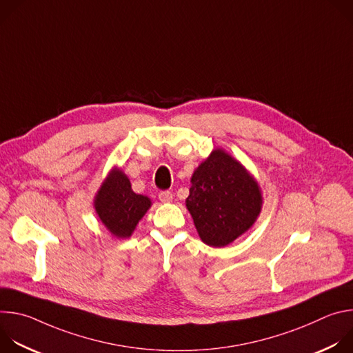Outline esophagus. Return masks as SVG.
Wrapping results in <instances>:
<instances>
[{"label": "esophagus", "instance_id": "obj_1", "mask_svg": "<svg viewBox=\"0 0 353 353\" xmlns=\"http://www.w3.org/2000/svg\"><path fill=\"white\" fill-rule=\"evenodd\" d=\"M159 199L162 201V203H170V201L173 199V194L170 191H161L159 192Z\"/></svg>", "mask_w": 353, "mask_h": 353}]
</instances>
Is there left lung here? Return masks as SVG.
Returning <instances> with one entry per match:
<instances>
[{
    "label": "left lung",
    "instance_id": "8db88e82",
    "mask_svg": "<svg viewBox=\"0 0 353 353\" xmlns=\"http://www.w3.org/2000/svg\"><path fill=\"white\" fill-rule=\"evenodd\" d=\"M259 183L244 166L215 149L191 176L185 207L205 244L225 247L254 225L261 212Z\"/></svg>",
    "mask_w": 353,
    "mask_h": 353
}]
</instances>
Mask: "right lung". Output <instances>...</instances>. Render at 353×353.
I'll list each match as a JSON object with an SVG mask.
<instances>
[{"label":"right lung","instance_id":"right-lung-1","mask_svg":"<svg viewBox=\"0 0 353 353\" xmlns=\"http://www.w3.org/2000/svg\"><path fill=\"white\" fill-rule=\"evenodd\" d=\"M93 203L99 219L119 239L130 237L138 222L152 205L146 195L132 191L128 177L117 168L109 173L100 185Z\"/></svg>","mask_w":353,"mask_h":353}]
</instances>
